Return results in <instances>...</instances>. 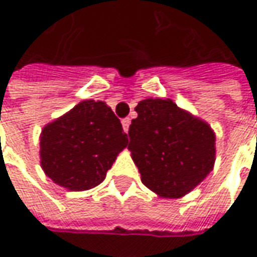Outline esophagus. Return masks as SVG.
Masks as SVG:
<instances>
[{
    "mask_svg": "<svg viewBox=\"0 0 257 257\" xmlns=\"http://www.w3.org/2000/svg\"><path fill=\"white\" fill-rule=\"evenodd\" d=\"M130 123H132V120L128 118V117H125L121 120V125H123V128H124L125 133H128V127H130Z\"/></svg>",
    "mask_w": 257,
    "mask_h": 257,
    "instance_id": "obj_1",
    "label": "esophagus"
}]
</instances>
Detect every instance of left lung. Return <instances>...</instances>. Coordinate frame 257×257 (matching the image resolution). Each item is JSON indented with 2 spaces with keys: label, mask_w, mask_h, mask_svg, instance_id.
I'll return each mask as SVG.
<instances>
[{
  "label": "left lung",
  "mask_w": 257,
  "mask_h": 257,
  "mask_svg": "<svg viewBox=\"0 0 257 257\" xmlns=\"http://www.w3.org/2000/svg\"><path fill=\"white\" fill-rule=\"evenodd\" d=\"M128 150L143 184L163 198H181L212 171L215 133L211 125L170 99L136 106Z\"/></svg>",
  "instance_id": "8db88e82"
}]
</instances>
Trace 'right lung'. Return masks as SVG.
I'll return each instance as SVG.
<instances>
[{
  "mask_svg": "<svg viewBox=\"0 0 257 257\" xmlns=\"http://www.w3.org/2000/svg\"><path fill=\"white\" fill-rule=\"evenodd\" d=\"M127 143L120 120L104 101H80L44 127L41 167L60 187L86 191L106 178Z\"/></svg>",
  "mask_w": 257,
  "mask_h": 257,
  "instance_id": "right-lung-1",
  "label": "right lung"
}]
</instances>
